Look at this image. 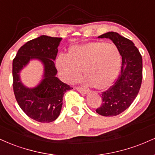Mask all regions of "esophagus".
<instances>
[{"instance_id": "obj_1", "label": "esophagus", "mask_w": 155, "mask_h": 155, "mask_svg": "<svg viewBox=\"0 0 155 155\" xmlns=\"http://www.w3.org/2000/svg\"><path fill=\"white\" fill-rule=\"evenodd\" d=\"M76 89L79 92H81V93H83V94H87L89 92V90H87V89L83 88V87H76Z\"/></svg>"}]
</instances>
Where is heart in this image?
<instances>
[{"label": "heart", "mask_w": 155, "mask_h": 155, "mask_svg": "<svg viewBox=\"0 0 155 155\" xmlns=\"http://www.w3.org/2000/svg\"><path fill=\"white\" fill-rule=\"evenodd\" d=\"M56 65L65 82L77 81L82 70L87 84L104 90L111 86L118 75L120 57L114 44L92 41L71 47L67 56L58 57Z\"/></svg>", "instance_id": "heart-1"}]
</instances>
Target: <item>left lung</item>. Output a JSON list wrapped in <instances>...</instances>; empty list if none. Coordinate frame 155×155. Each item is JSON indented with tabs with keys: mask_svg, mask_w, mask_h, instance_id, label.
I'll list each match as a JSON object with an SVG mask.
<instances>
[{
	"mask_svg": "<svg viewBox=\"0 0 155 155\" xmlns=\"http://www.w3.org/2000/svg\"><path fill=\"white\" fill-rule=\"evenodd\" d=\"M98 38L111 39L122 57V63L114 85L102 92V102L96 112L105 117L117 116L129 108L138 95L142 81V57L133 41L116 32Z\"/></svg>",
	"mask_w": 155,
	"mask_h": 155,
	"instance_id": "left-lung-1",
	"label": "left lung"
}]
</instances>
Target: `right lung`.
<instances>
[{"mask_svg":"<svg viewBox=\"0 0 155 155\" xmlns=\"http://www.w3.org/2000/svg\"><path fill=\"white\" fill-rule=\"evenodd\" d=\"M62 38L41 35L19 48L13 60V89L19 107L28 117L39 122H53L59 117L65 92L71 87L56 76L54 60ZM33 59L44 65V77L38 86L28 88L21 83L19 72ZM73 89V88H72Z\"/></svg>","mask_w":155,"mask_h":155,"instance_id":"1","label":"right lung"}]
</instances>
